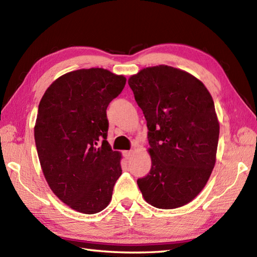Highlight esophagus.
<instances>
[{"label":"esophagus","mask_w":257,"mask_h":257,"mask_svg":"<svg viewBox=\"0 0 257 257\" xmlns=\"http://www.w3.org/2000/svg\"><path fill=\"white\" fill-rule=\"evenodd\" d=\"M133 151H124L123 152V156H124V158H126L127 160H129L130 158H131V156H133Z\"/></svg>","instance_id":"esophagus-1"}]
</instances>
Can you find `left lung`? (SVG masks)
I'll list each match as a JSON object with an SVG mask.
<instances>
[{
	"mask_svg": "<svg viewBox=\"0 0 257 257\" xmlns=\"http://www.w3.org/2000/svg\"><path fill=\"white\" fill-rule=\"evenodd\" d=\"M128 84L149 129L151 170L137 184L160 209L192 201L216 164L219 120L211 95L190 73L169 65L142 69Z\"/></svg>",
	"mask_w": 257,
	"mask_h": 257,
	"instance_id": "1",
	"label": "left lung"
}]
</instances>
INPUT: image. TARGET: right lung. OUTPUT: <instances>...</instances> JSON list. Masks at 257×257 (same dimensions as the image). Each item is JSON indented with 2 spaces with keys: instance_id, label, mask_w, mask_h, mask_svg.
<instances>
[{
  "instance_id": "obj_1",
  "label": "right lung",
  "mask_w": 257,
  "mask_h": 257,
  "mask_svg": "<svg viewBox=\"0 0 257 257\" xmlns=\"http://www.w3.org/2000/svg\"><path fill=\"white\" fill-rule=\"evenodd\" d=\"M126 77L101 68L81 69L52 82L41 98L34 133L49 187L73 210L101 211L121 175V154L107 142L106 109Z\"/></svg>"
}]
</instances>
